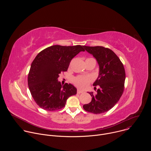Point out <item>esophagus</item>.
<instances>
[{"mask_svg":"<svg viewBox=\"0 0 151 151\" xmlns=\"http://www.w3.org/2000/svg\"><path fill=\"white\" fill-rule=\"evenodd\" d=\"M83 93V91H82V90H81L78 89V91H77V93H78V94H81V93Z\"/></svg>","mask_w":151,"mask_h":151,"instance_id":"1","label":"esophagus"}]
</instances>
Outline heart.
Instances as JSON below:
<instances>
[{"instance_id":"obj_1","label":"heart","mask_w":151,"mask_h":151,"mask_svg":"<svg viewBox=\"0 0 151 151\" xmlns=\"http://www.w3.org/2000/svg\"><path fill=\"white\" fill-rule=\"evenodd\" d=\"M91 81L90 77L79 76L73 79V83L76 87L80 88H85L88 87L89 82Z\"/></svg>"}]
</instances>
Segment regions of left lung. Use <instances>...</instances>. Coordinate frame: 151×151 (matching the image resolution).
<instances>
[{"instance_id":"1","label":"left lung","mask_w":151,"mask_h":151,"mask_svg":"<svg viewBox=\"0 0 151 151\" xmlns=\"http://www.w3.org/2000/svg\"><path fill=\"white\" fill-rule=\"evenodd\" d=\"M99 66V76L93 85L99 87L96 94L88 93L92 100L83 106L86 111L100 114L111 109L121 98L124 89L125 72L120 59L111 50L103 47L83 46ZM96 88V87H95Z\"/></svg>"}]
</instances>
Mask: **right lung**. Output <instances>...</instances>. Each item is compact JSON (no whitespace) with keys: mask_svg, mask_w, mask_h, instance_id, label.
Here are the masks:
<instances>
[{"mask_svg":"<svg viewBox=\"0 0 151 151\" xmlns=\"http://www.w3.org/2000/svg\"><path fill=\"white\" fill-rule=\"evenodd\" d=\"M83 46L53 45L40 52L33 61L28 75L29 88L34 100L42 109L59 110L65 106L68 99L76 94L71 83L61 85L59 74L68 70L72 59Z\"/></svg>","mask_w":151,"mask_h":151,"instance_id":"right-lung-1","label":"right lung"}]
</instances>
